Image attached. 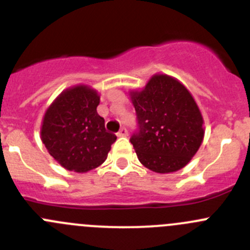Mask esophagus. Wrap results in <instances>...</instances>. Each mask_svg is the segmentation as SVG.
Masks as SVG:
<instances>
[{
  "instance_id": "obj_1",
  "label": "esophagus",
  "mask_w": 250,
  "mask_h": 250,
  "mask_svg": "<svg viewBox=\"0 0 250 250\" xmlns=\"http://www.w3.org/2000/svg\"><path fill=\"white\" fill-rule=\"evenodd\" d=\"M127 135H128V130L125 129V127H122V128H121V129H120V132L117 133V137H127Z\"/></svg>"
}]
</instances>
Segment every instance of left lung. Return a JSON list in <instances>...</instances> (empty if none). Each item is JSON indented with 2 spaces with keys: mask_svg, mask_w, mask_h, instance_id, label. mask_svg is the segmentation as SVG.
Wrapping results in <instances>:
<instances>
[{
  "mask_svg": "<svg viewBox=\"0 0 250 250\" xmlns=\"http://www.w3.org/2000/svg\"><path fill=\"white\" fill-rule=\"evenodd\" d=\"M129 95L138 118L130 143L141 165L161 174L185 167L204 137L203 117L191 93L174 77L155 75Z\"/></svg>",
  "mask_w": 250,
  "mask_h": 250,
  "instance_id": "1",
  "label": "left lung"
}]
</instances>
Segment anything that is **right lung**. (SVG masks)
<instances>
[{
  "label": "right lung",
  "instance_id": "right-lung-1",
  "mask_svg": "<svg viewBox=\"0 0 250 250\" xmlns=\"http://www.w3.org/2000/svg\"><path fill=\"white\" fill-rule=\"evenodd\" d=\"M100 97L88 85L64 90L48 107L41 139L49 155L67 170L85 173L99 167L117 137L105 129L97 112Z\"/></svg>",
  "mask_w": 250,
  "mask_h": 250
}]
</instances>
